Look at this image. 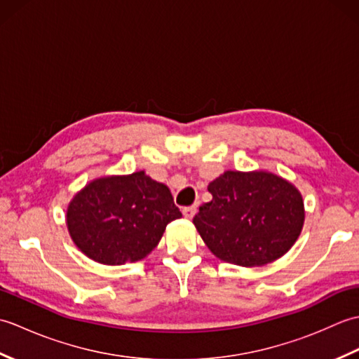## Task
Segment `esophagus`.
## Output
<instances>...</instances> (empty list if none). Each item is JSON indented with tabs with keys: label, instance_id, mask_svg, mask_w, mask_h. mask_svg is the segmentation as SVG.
Instances as JSON below:
<instances>
[{
	"label": "esophagus",
	"instance_id": "esophagus-1",
	"mask_svg": "<svg viewBox=\"0 0 359 359\" xmlns=\"http://www.w3.org/2000/svg\"><path fill=\"white\" fill-rule=\"evenodd\" d=\"M182 212H184V216L187 219H193L194 215L197 212V205H191V207H185L184 210H182Z\"/></svg>",
	"mask_w": 359,
	"mask_h": 359
}]
</instances>
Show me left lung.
I'll return each instance as SVG.
<instances>
[{
	"label": "left lung",
	"instance_id": "8db88e82",
	"mask_svg": "<svg viewBox=\"0 0 359 359\" xmlns=\"http://www.w3.org/2000/svg\"><path fill=\"white\" fill-rule=\"evenodd\" d=\"M212 199L193 224L216 257L241 266L276 261L293 247L304 225L302 196L266 171H225L208 185Z\"/></svg>",
	"mask_w": 359,
	"mask_h": 359
}]
</instances>
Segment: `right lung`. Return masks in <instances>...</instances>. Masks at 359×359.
Segmentation results:
<instances>
[{"label":"right lung","mask_w":359,"mask_h":359,"mask_svg":"<svg viewBox=\"0 0 359 359\" xmlns=\"http://www.w3.org/2000/svg\"><path fill=\"white\" fill-rule=\"evenodd\" d=\"M180 217L170 188L144 171L89 182L66 211L75 245L104 265L147 257L162 239L166 225Z\"/></svg>","instance_id":"1"}]
</instances>
